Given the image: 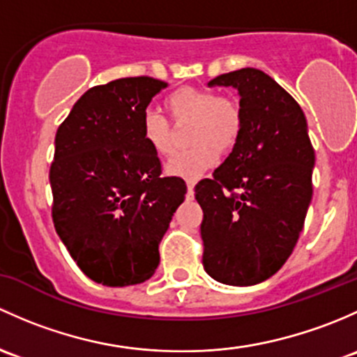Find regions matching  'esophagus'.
<instances>
[{
    "label": "esophagus",
    "mask_w": 357,
    "mask_h": 357,
    "mask_svg": "<svg viewBox=\"0 0 357 357\" xmlns=\"http://www.w3.org/2000/svg\"><path fill=\"white\" fill-rule=\"evenodd\" d=\"M194 185H196V183H194L192 180L187 182V197H189V199H192L194 197Z\"/></svg>",
    "instance_id": "obj_1"
}]
</instances>
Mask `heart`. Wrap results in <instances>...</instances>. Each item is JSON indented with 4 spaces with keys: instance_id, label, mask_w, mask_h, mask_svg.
<instances>
[{
    "instance_id": "b5f03b06",
    "label": "heart",
    "mask_w": 357,
    "mask_h": 357,
    "mask_svg": "<svg viewBox=\"0 0 357 357\" xmlns=\"http://www.w3.org/2000/svg\"><path fill=\"white\" fill-rule=\"evenodd\" d=\"M165 109L175 123L190 122L189 144L192 148L175 154L167 163L168 174L187 180L199 178L215 167L220 153L235 148L242 134V109L232 98L204 87H180L163 101ZM141 132L146 144L160 158H167L175 149L172 123L158 112L148 109L141 119Z\"/></svg>"
}]
</instances>
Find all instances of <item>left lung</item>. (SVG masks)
I'll list each match as a JSON object with an SVG mask.
<instances>
[{
  "mask_svg": "<svg viewBox=\"0 0 357 357\" xmlns=\"http://www.w3.org/2000/svg\"><path fill=\"white\" fill-rule=\"evenodd\" d=\"M208 86L241 94L244 125L225 161L194 187L203 208V266L227 285H256L292 255L313 196L314 149L297 101L256 68Z\"/></svg>",
  "mask_w": 357,
  "mask_h": 357,
  "instance_id": "obj_1",
  "label": "left lung"
}]
</instances>
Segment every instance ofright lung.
Returning <instances> with one entry per match:
<instances>
[{
    "label": "right lung",
    "instance_id": "right-lung-1",
    "mask_svg": "<svg viewBox=\"0 0 357 357\" xmlns=\"http://www.w3.org/2000/svg\"><path fill=\"white\" fill-rule=\"evenodd\" d=\"M167 86L127 77L91 87L54 137V229L77 266L108 287L153 277L158 245L185 199V182L161 175L160 158L141 132L146 108Z\"/></svg>",
    "mask_w": 357,
    "mask_h": 357
}]
</instances>
